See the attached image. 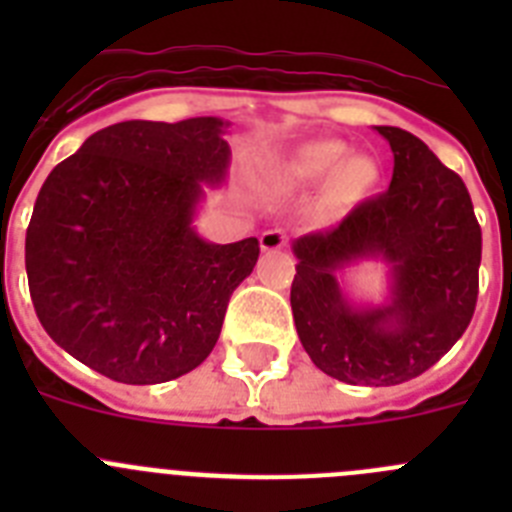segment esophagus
Here are the masks:
<instances>
[{
    "label": "esophagus",
    "mask_w": 512,
    "mask_h": 512,
    "mask_svg": "<svg viewBox=\"0 0 512 512\" xmlns=\"http://www.w3.org/2000/svg\"><path fill=\"white\" fill-rule=\"evenodd\" d=\"M259 241H261V251H282V248L287 246V235H284L279 228L264 230Z\"/></svg>",
    "instance_id": "34e87169"
}]
</instances>
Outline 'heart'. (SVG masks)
Listing matches in <instances>:
<instances>
[{"mask_svg":"<svg viewBox=\"0 0 512 512\" xmlns=\"http://www.w3.org/2000/svg\"><path fill=\"white\" fill-rule=\"evenodd\" d=\"M333 170L337 174L330 179L328 189L315 207L318 220H330L346 210L351 202L361 200L377 182V166L366 156H348V146L341 140H312L282 169V179L289 187L315 184L330 176Z\"/></svg>","mask_w":512,"mask_h":512,"instance_id":"b5f03b06","label":"heart"}]
</instances>
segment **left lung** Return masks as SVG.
<instances>
[{"mask_svg":"<svg viewBox=\"0 0 512 512\" xmlns=\"http://www.w3.org/2000/svg\"><path fill=\"white\" fill-rule=\"evenodd\" d=\"M395 156L390 187L336 228L292 243L289 292L297 336L320 372L346 384L390 387L431 369L467 330L479 292L482 230L472 197L423 140L379 125ZM359 258L391 264V302L354 308L335 274Z\"/></svg>","mask_w":512,"mask_h":512,"instance_id":"8db88e82","label":"left lung"}]
</instances>
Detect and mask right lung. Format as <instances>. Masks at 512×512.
Returning a JSON list of instances; mask_svg holds the SVG:
<instances>
[{"label":"right lung","mask_w":512,"mask_h":512,"mask_svg":"<svg viewBox=\"0 0 512 512\" xmlns=\"http://www.w3.org/2000/svg\"><path fill=\"white\" fill-rule=\"evenodd\" d=\"M230 122L128 120L97 130L48 174L25 235L45 333L122 384L192 372L215 348L259 238L207 243L192 228L202 184H223Z\"/></svg>","instance_id":"right-lung-1"}]
</instances>
